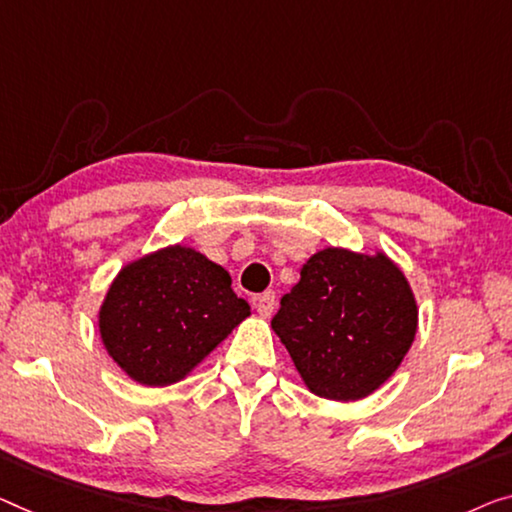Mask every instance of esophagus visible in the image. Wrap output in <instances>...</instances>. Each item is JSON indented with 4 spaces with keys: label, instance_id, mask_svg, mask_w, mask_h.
<instances>
[{
    "label": "esophagus",
    "instance_id": "obj_1",
    "mask_svg": "<svg viewBox=\"0 0 512 512\" xmlns=\"http://www.w3.org/2000/svg\"><path fill=\"white\" fill-rule=\"evenodd\" d=\"M273 308H276V294H273V292H264L255 299V310H257L259 317H264V319L271 317Z\"/></svg>",
    "mask_w": 512,
    "mask_h": 512
}]
</instances>
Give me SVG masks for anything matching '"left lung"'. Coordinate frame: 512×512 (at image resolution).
<instances>
[{
    "instance_id": "obj_1",
    "label": "left lung",
    "mask_w": 512,
    "mask_h": 512,
    "mask_svg": "<svg viewBox=\"0 0 512 512\" xmlns=\"http://www.w3.org/2000/svg\"><path fill=\"white\" fill-rule=\"evenodd\" d=\"M416 322V299L391 259L326 248L303 264L271 329L312 393L349 402L398 370Z\"/></svg>"
}]
</instances>
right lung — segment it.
Wrapping results in <instances>:
<instances>
[{"label":"right lung","mask_w":512,"mask_h":512,"mask_svg":"<svg viewBox=\"0 0 512 512\" xmlns=\"http://www.w3.org/2000/svg\"><path fill=\"white\" fill-rule=\"evenodd\" d=\"M248 315L250 305L234 294L223 266L193 248L170 246L121 269L98 326L128 377L167 386L186 377Z\"/></svg>","instance_id":"obj_1"}]
</instances>
